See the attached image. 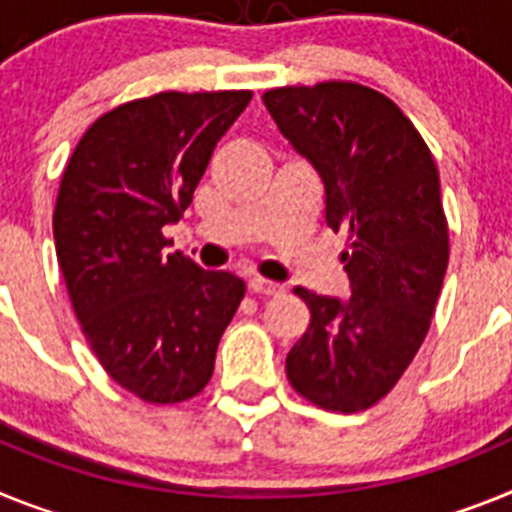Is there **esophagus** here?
Instances as JSON below:
<instances>
[{"label": "esophagus", "instance_id": "esophagus-1", "mask_svg": "<svg viewBox=\"0 0 512 512\" xmlns=\"http://www.w3.org/2000/svg\"><path fill=\"white\" fill-rule=\"evenodd\" d=\"M250 291L257 293V296H278L283 291L281 283H273L268 278H252Z\"/></svg>", "mask_w": 512, "mask_h": 512}]
</instances>
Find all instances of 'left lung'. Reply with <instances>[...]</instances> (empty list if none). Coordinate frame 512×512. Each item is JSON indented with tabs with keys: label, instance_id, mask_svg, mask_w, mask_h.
Returning <instances> with one entry per match:
<instances>
[{
	"label": "left lung",
	"instance_id": "8db88e82",
	"mask_svg": "<svg viewBox=\"0 0 512 512\" xmlns=\"http://www.w3.org/2000/svg\"><path fill=\"white\" fill-rule=\"evenodd\" d=\"M275 126L324 182V221L345 234L350 299L296 286L309 327L286 358L296 394L353 415L394 389L430 330L448 268L441 177L397 102L358 82L262 95Z\"/></svg>",
	"mask_w": 512,
	"mask_h": 512
}]
</instances>
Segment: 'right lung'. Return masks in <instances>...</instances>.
Returning <instances> with one entry per match:
<instances>
[{"instance_id": "1", "label": "right lung", "mask_w": 512, "mask_h": 512, "mask_svg": "<svg viewBox=\"0 0 512 512\" xmlns=\"http://www.w3.org/2000/svg\"><path fill=\"white\" fill-rule=\"evenodd\" d=\"M250 90L159 92L102 113L61 175L53 239L66 291L110 379L149 404L188 402L213 376L244 281L164 247Z\"/></svg>"}]
</instances>
